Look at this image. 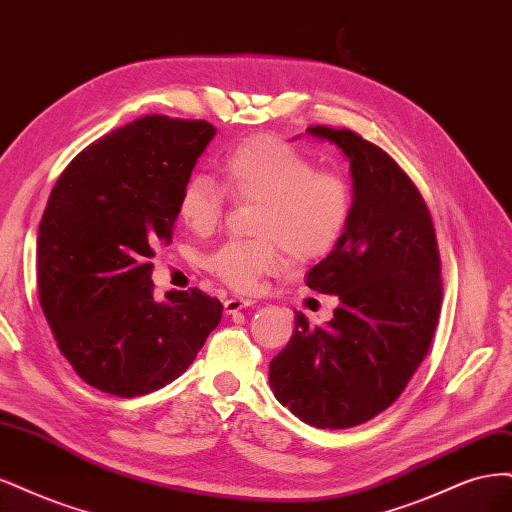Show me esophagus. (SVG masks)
Segmentation results:
<instances>
[{
    "instance_id": "esophagus-1",
    "label": "esophagus",
    "mask_w": 512,
    "mask_h": 512,
    "mask_svg": "<svg viewBox=\"0 0 512 512\" xmlns=\"http://www.w3.org/2000/svg\"><path fill=\"white\" fill-rule=\"evenodd\" d=\"M251 304H253L251 300H242V298H227V300H223V306H225L227 315H236V312H240L242 308H249Z\"/></svg>"
}]
</instances>
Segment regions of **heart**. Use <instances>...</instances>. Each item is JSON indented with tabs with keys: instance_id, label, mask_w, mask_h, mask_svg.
<instances>
[{
	"instance_id": "b5f03b06",
	"label": "heart",
	"mask_w": 512,
	"mask_h": 512,
	"mask_svg": "<svg viewBox=\"0 0 512 512\" xmlns=\"http://www.w3.org/2000/svg\"><path fill=\"white\" fill-rule=\"evenodd\" d=\"M221 183L191 174L178 191V219L197 236L219 227L227 195L240 204H259L253 236L229 240L206 257V268L225 285L251 291L263 276L293 263H312L332 253L353 217V189L342 174L317 170L315 161L289 142L253 136L236 144L221 161Z\"/></svg>"
}]
</instances>
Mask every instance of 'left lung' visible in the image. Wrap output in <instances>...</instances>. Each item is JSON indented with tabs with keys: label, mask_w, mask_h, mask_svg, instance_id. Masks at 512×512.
Here are the masks:
<instances>
[{
	"label": "left lung",
	"mask_w": 512,
	"mask_h": 512,
	"mask_svg": "<svg viewBox=\"0 0 512 512\" xmlns=\"http://www.w3.org/2000/svg\"><path fill=\"white\" fill-rule=\"evenodd\" d=\"M351 161L353 217L306 285L338 295L334 319L310 327L302 312L270 361L276 400L304 423L344 430L381 415L406 389L438 325L440 253L417 185L381 146L351 129L308 127Z\"/></svg>",
	"instance_id": "left-lung-1"
}]
</instances>
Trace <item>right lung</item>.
Instances as JSON below:
<instances>
[{
	"label": "right lung",
	"instance_id": "1",
	"mask_svg": "<svg viewBox=\"0 0 512 512\" xmlns=\"http://www.w3.org/2000/svg\"><path fill=\"white\" fill-rule=\"evenodd\" d=\"M217 134L208 121L146 114L65 168L38 232V293L59 351L119 398L166 387L200 353L223 304L200 289L153 298L155 251L172 242L178 191Z\"/></svg>",
	"mask_w": 512,
	"mask_h": 512
}]
</instances>
